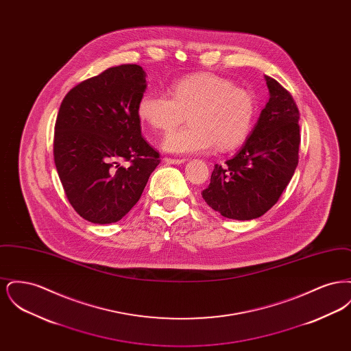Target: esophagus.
<instances>
[{"instance_id":"obj_1","label":"esophagus","mask_w":351,"mask_h":351,"mask_svg":"<svg viewBox=\"0 0 351 351\" xmlns=\"http://www.w3.org/2000/svg\"><path fill=\"white\" fill-rule=\"evenodd\" d=\"M165 163H167V165H182V163H184L185 162V159H178V158H168V156H166L165 159Z\"/></svg>"}]
</instances>
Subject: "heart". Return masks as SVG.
Listing matches in <instances>:
<instances>
[{
  "label": "heart",
  "instance_id": "heart-1",
  "mask_svg": "<svg viewBox=\"0 0 351 351\" xmlns=\"http://www.w3.org/2000/svg\"><path fill=\"white\" fill-rule=\"evenodd\" d=\"M169 95L147 93L138 104V117L151 129L171 132L188 114L191 125L169 134L163 149L173 154H196L241 146L249 136L256 102L245 88L216 75L202 73L171 85Z\"/></svg>",
  "mask_w": 351,
  "mask_h": 351
}]
</instances>
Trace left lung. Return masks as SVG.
Listing matches in <instances>:
<instances>
[{
  "instance_id": "left-lung-1",
  "label": "left lung",
  "mask_w": 351,
  "mask_h": 351,
  "mask_svg": "<svg viewBox=\"0 0 351 351\" xmlns=\"http://www.w3.org/2000/svg\"><path fill=\"white\" fill-rule=\"evenodd\" d=\"M269 100L245 146L216 165L202 199L221 216L254 219L280 199L299 163V109L291 93L266 76Z\"/></svg>"
}]
</instances>
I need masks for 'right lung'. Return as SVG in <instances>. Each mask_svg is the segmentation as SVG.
<instances>
[{"label": "right lung", "instance_id": "add662e5", "mask_svg": "<svg viewBox=\"0 0 351 351\" xmlns=\"http://www.w3.org/2000/svg\"><path fill=\"white\" fill-rule=\"evenodd\" d=\"M145 89L143 68L121 64L75 85L62 101L53 160L69 204L89 222L126 216L160 163L141 133Z\"/></svg>", "mask_w": 351, "mask_h": 351}]
</instances>
